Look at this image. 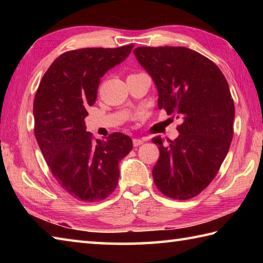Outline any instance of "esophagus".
Returning a JSON list of instances; mask_svg holds the SVG:
<instances>
[{
  "instance_id": "obj_1",
  "label": "esophagus",
  "mask_w": 263,
  "mask_h": 263,
  "mask_svg": "<svg viewBox=\"0 0 263 263\" xmlns=\"http://www.w3.org/2000/svg\"><path fill=\"white\" fill-rule=\"evenodd\" d=\"M144 142V140L143 139H133L132 140V143H133V146L135 147H138V146H140V144H142Z\"/></svg>"
}]
</instances>
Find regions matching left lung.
<instances>
[{"mask_svg": "<svg viewBox=\"0 0 263 263\" xmlns=\"http://www.w3.org/2000/svg\"><path fill=\"white\" fill-rule=\"evenodd\" d=\"M133 53L157 87L158 107L182 121L175 140L153 138L159 149L154 182L168 198H194L214 180L231 147L235 106L226 78L186 47H137Z\"/></svg>", "mask_w": 263, "mask_h": 263, "instance_id": "obj_1", "label": "left lung"}]
</instances>
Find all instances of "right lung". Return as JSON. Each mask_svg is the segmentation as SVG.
<instances>
[{"instance_id":"add662e5","label":"right lung","mask_w":263,"mask_h":263,"mask_svg":"<svg viewBox=\"0 0 263 263\" xmlns=\"http://www.w3.org/2000/svg\"><path fill=\"white\" fill-rule=\"evenodd\" d=\"M135 45L81 48L54 61L33 100L35 137L55 180L78 200H104L119 183V163L132 150L120 132L95 140L86 131L87 107L96 102L102 78L123 62Z\"/></svg>"}]
</instances>
